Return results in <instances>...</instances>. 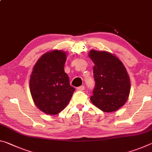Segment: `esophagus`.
I'll return each mask as SVG.
<instances>
[{
  "label": "esophagus",
  "mask_w": 152,
  "mask_h": 152,
  "mask_svg": "<svg viewBox=\"0 0 152 152\" xmlns=\"http://www.w3.org/2000/svg\"><path fill=\"white\" fill-rule=\"evenodd\" d=\"M77 90L78 91H83V90H84V86H80L79 87H77Z\"/></svg>",
  "instance_id": "esophagus-1"
}]
</instances>
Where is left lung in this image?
I'll list each match as a JSON object with an SVG mask.
<instances>
[{"label": "left lung", "instance_id": "left-lung-1", "mask_svg": "<svg viewBox=\"0 0 152 152\" xmlns=\"http://www.w3.org/2000/svg\"><path fill=\"white\" fill-rule=\"evenodd\" d=\"M89 58L93 67L95 88L91 102L104 112L116 111L127 102L130 78L125 66L116 56L106 51L91 50Z\"/></svg>", "mask_w": 152, "mask_h": 152}]
</instances>
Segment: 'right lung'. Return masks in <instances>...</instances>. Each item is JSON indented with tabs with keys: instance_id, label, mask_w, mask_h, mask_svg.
Masks as SVG:
<instances>
[{
	"instance_id": "obj_1",
	"label": "right lung",
	"mask_w": 152,
	"mask_h": 152,
	"mask_svg": "<svg viewBox=\"0 0 152 152\" xmlns=\"http://www.w3.org/2000/svg\"><path fill=\"white\" fill-rule=\"evenodd\" d=\"M66 56L65 51L58 50L44 53L35 64L30 76L29 89L33 102L45 114L60 113L75 91L64 72Z\"/></svg>"
}]
</instances>
